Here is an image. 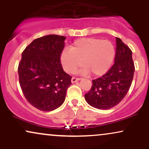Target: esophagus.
Here are the masks:
<instances>
[{
	"label": "esophagus",
	"instance_id": "obj_1",
	"mask_svg": "<svg viewBox=\"0 0 149 149\" xmlns=\"http://www.w3.org/2000/svg\"><path fill=\"white\" fill-rule=\"evenodd\" d=\"M80 80V78H76V77H73V78H71V82H72L73 83H76V82L78 81V80Z\"/></svg>",
	"mask_w": 149,
	"mask_h": 149
}]
</instances>
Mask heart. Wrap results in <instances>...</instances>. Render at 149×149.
Masks as SVG:
<instances>
[{"mask_svg":"<svg viewBox=\"0 0 149 149\" xmlns=\"http://www.w3.org/2000/svg\"><path fill=\"white\" fill-rule=\"evenodd\" d=\"M116 57L115 46L109 40L86 38L76 40L70 49H65L61 54L63 68L73 73L82 64V72H90L95 76L105 74L111 67Z\"/></svg>","mask_w":149,"mask_h":149,"instance_id":"b5f03b06","label":"heart"}]
</instances>
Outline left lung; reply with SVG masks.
I'll return each instance as SVG.
<instances>
[{"label":"left lung","instance_id":"1","mask_svg":"<svg viewBox=\"0 0 149 149\" xmlns=\"http://www.w3.org/2000/svg\"><path fill=\"white\" fill-rule=\"evenodd\" d=\"M115 62L100 78L92 80L90 91L85 95L87 102L92 107L108 110L118 104L130 88L134 73L132 50L116 38Z\"/></svg>","mask_w":149,"mask_h":149}]
</instances>
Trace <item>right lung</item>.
Listing matches in <instances>:
<instances>
[{
  "instance_id": "right-lung-1",
  "label": "right lung",
  "mask_w": 149,
  "mask_h": 149,
  "mask_svg": "<svg viewBox=\"0 0 149 149\" xmlns=\"http://www.w3.org/2000/svg\"><path fill=\"white\" fill-rule=\"evenodd\" d=\"M66 37L45 36L35 39L22 54L19 81L25 98L38 110L51 111L64 103L71 76L60 60Z\"/></svg>"
}]
</instances>
